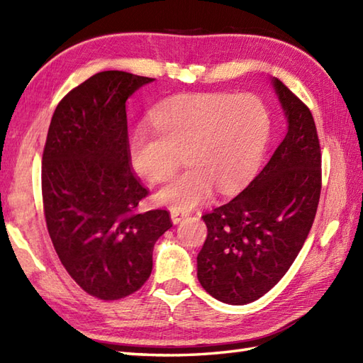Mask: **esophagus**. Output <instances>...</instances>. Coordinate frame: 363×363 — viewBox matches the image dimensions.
Wrapping results in <instances>:
<instances>
[{
  "mask_svg": "<svg viewBox=\"0 0 363 363\" xmlns=\"http://www.w3.org/2000/svg\"><path fill=\"white\" fill-rule=\"evenodd\" d=\"M172 221H173V225H177V223H181V220H184L187 217V213L186 212H179V211H172Z\"/></svg>",
  "mask_w": 363,
  "mask_h": 363,
  "instance_id": "1",
  "label": "esophagus"
}]
</instances>
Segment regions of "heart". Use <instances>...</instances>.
Returning <instances> with one entry per match:
<instances>
[{
    "mask_svg": "<svg viewBox=\"0 0 363 363\" xmlns=\"http://www.w3.org/2000/svg\"><path fill=\"white\" fill-rule=\"evenodd\" d=\"M152 128H138L129 140V162L151 182H164L184 160L190 165L162 187L154 201L187 212L220 194H234L262 165L269 137V115L251 95L186 94L157 104Z\"/></svg>",
    "mask_w": 363,
    "mask_h": 363,
    "instance_id": "1",
    "label": "heart"
}]
</instances>
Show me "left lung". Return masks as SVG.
<instances>
[{
    "label": "left lung",
    "mask_w": 363,
    "mask_h": 363,
    "mask_svg": "<svg viewBox=\"0 0 363 363\" xmlns=\"http://www.w3.org/2000/svg\"><path fill=\"white\" fill-rule=\"evenodd\" d=\"M287 134L242 194L203 215L207 238L198 281L221 303L243 306L281 281L303 248L321 191V152L312 113L273 78Z\"/></svg>",
    "instance_id": "8db88e82"
}]
</instances>
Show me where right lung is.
<instances>
[{
    "mask_svg": "<svg viewBox=\"0 0 363 363\" xmlns=\"http://www.w3.org/2000/svg\"><path fill=\"white\" fill-rule=\"evenodd\" d=\"M152 78L111 70L73 89L52 113L42 159L46 228L57 256L89 295L137 291L152 269L167 211L137 212L148 191L129 164L126 101Z\"/></svg>",
    "mask_w": 363,
    "mask_h": 363,
    "instance_id": "add662e5",
    "label": "right lung"
}]
</instances>
